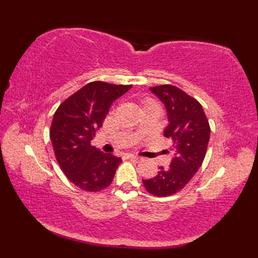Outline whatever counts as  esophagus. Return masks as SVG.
<instances>
[{
	"mask_svg": "<svg viewBox=\"0 0 258 258\" xmlns=\"http://www.w3.org/2000/svg\"><path fill=\"white\" fill-rule=\"evenodd\" d=\"M125 157L128 158V160H141L140 156H136L134 154H126Z\"/></svg>",
	"mask_w": 258,
	"mask_h": 258,
	"instance_id": "obj_1",
	"label": "esophagus"
}]
</instances>
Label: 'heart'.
<instances>
[{
	"label": "heart",
	"mask_w": 258,
	"mask_h": 258,
	"mask_svg": "<svg viewBox=\"0 0 258 258\" xmlns=\"http://www.w3.org/2000/svg\"><path fill=\"white\" fill-rule=\"evenodd\" d=\"M155 102H153V101H151V100H147L146 102H145V105H155Z\"/></svg>",
	"instance_id": "obj_1"
}]
</instances>
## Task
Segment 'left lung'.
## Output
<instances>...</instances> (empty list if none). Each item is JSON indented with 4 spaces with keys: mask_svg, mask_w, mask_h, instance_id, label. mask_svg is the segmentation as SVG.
I'll use <instances>...</instances> for the list:
<instances>
[{
    "mask_svg": "<svg viewBox=\"0 0 258 258\" xmlns=\"http://www.w3.org/2000/svg\"><path fill=\"white\" fill-rule=\"evenodd\" d=\"M165 104L169 124L164 131L171 139L174 158L167 168L158 167L155 177L143 179L150 194L171 196L184 188L204 161L211 127L200 102L178 87L169 84L150 89Z\"/></svg>",
    "mask_w": 258,
    "mask_h": 258,
    "instance_id": "left-lung-1",
    "label": "left lung"
}]
</instances>
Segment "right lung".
<instances>
[{"label":"right lung","mask_w":258,"mask_h":258,"mask_svg":"<svg viewBox=\"0 0 258 258\" xmlns=\"http://www.w3.org/2000/svg\"><path fill=\"white\" fill-rule=\"evenodd\" d=\"M132 85L95 81L68 97L57 107L50 128L54 155L70 182L86 191L111 185L122 158L91 145L111 104Z\"/></svg>","instance_id":"right-lung-1"}]
</instances>
